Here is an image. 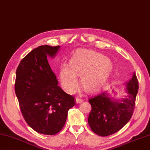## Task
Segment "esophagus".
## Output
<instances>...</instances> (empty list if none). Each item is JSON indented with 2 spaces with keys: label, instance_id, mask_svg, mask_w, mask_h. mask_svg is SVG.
<instances>
[{
  "label": "esophagus",
  "instance_id": "obj_1",
  "mask_svg": "<svg viewBox=\"0 0 150 150\" xmlns=\"http://www.w3.org/2000/svg\"><path fill=\"white\" fill-rule=\"evenodd\" d=\"M83 101V100L82 98H79V97L76 98V102H77V103L82 102Z\"/></svg>",
  "mask_w": 150,
  "mask_h": 150
}]
</instances>
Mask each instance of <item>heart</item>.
<instances>
[{"label": "heart", "mask_w": 150, "mask_h": 150, "mask_svg": "<svg viewBox=\"0 0 150 150\" xmlns=\"http://www.w3.org/2000/svg\"><path fill=\"white\" fill-rule=\"evenodd\" d=\"M112 68L110 59L103 54L89 50H79L70 59L69 66L62 65L59 77L62 86L67 92L77 88V76H80L81 85L87 92L98 88Z\"/></svg>", "instance_id": "1"}]
</instances>
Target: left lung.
Instances as JSON below:
<instances>
[{"mask_svg":"<svg viewBox=\"0 0 150 150\" xmlns=\"http://www.w3.org/2000/svg\"><path fill=\"white\" fill-rule=\"evenodd\" d=\"M127 95L119 102L109 97L106 92L89 98L91 111L88 125L91 130L100 137H107L119 131L129 121L134 111L138 82L135 73L127 83Z\"/></svg>","mask_w":150,"mask_h":150,"instance_id":"obj_1","label":"left lung"}]
</instances>
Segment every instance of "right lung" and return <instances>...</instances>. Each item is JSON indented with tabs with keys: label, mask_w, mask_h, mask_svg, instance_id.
I'll list each match as a JSON object with an SVG mask.
<instances>
[{
	"label": "right lung",
	"mask_w": 150,
	"mask_h": 150,
	"mask_svg": "<svg viewBox=\"0 0 150 150\" xmlns=\"http://www.w3.org/2000/svg\"><path fill=\"white\" fill-rule=\"evenodd\" d=\"M59 46H40L20 62L16 70L15 92L24 119L38 133L54 135L66 123L68 111L75 105L74 98L58 85L48 64Z\"/></svg>",
	"instance_id": "1"
}]
</instances>
